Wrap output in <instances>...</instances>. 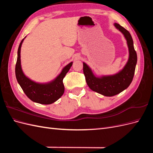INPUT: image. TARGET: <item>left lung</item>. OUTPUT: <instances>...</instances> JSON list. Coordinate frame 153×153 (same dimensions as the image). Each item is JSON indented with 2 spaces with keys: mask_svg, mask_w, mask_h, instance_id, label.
<instances>
[{
  "mask_svg": "<svg viewBox=\"0 0 153 153\" xmlns=\"http://www.w3.org/2000/svg\"><path fill=\"white\" fill-rule=\"evenodd\" d=\"M114 25L123 34L128 48V59L123 69L114 75L98 76L86 63L83 62V71L88 86L92 91L108 97L117 95L129 87L133 78L137 62V55L131 34L117 23H114Z\"/></svg>",
  "mask_w": 153,
  "mask_h": 153,
  "instance_id": "left-lung-1",
  "label": "left lung"
}]
</instances>
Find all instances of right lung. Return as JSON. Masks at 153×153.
I'll use <instances>...</instances> for the list:
<instances>
[{"mask_svg": "<svg viewBox=\"0 0 153 153\" xmlns=\"http://www.w3.org/2000/svg\"><path fill=\"white\" fill-rule=\"evenodd\" d=\"M25 38L26 36L22 40L18 49V56L15 67L17 82L27 96L32 101L43 105L52 104L58 100L64 94L63 78L72 66L73 62H69L64 66L61 73L54 79L48 82L39 83L31 80L25 75L21 65V47Z\"/></svg>", "mask_w": 153, "mask_h": 153, "instance_id": "right-lung-1", "label": "right lung"}]
</instances>
